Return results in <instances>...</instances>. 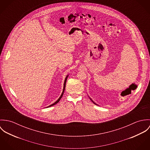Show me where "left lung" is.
Listing matches in <instances>:
<instances>
[{
  "label": "left lung",
  "instance_id": "8db88e82",
  "mask_svg": "<svg viewBox=\"0 0 150 150\" xmlns=\"http://www.w3.org/2000/svg\"><path fill=\"white\" fill-rule=\"evenodd\" d=\"M90 99H91V101H92V102H93L94 104H95L96 105H97V104H96V103H95V102H93V100H92L91 98H90Z\"/></svg>",
  "mask_w": 150,
  "mask_h": 150
}]
</instances>
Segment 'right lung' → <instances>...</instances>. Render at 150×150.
I'll return each mask as SVG.
<instances>
[{"label": "right lung", "mask_w": 150, "mask_h": 150, "mask_svg": "<svg viewBox=\"0 0 150 150\" xmlns=\"http://www.w3.org/2000/svg\"><path fill=\"white\" fill-rule=\"evenodd\" d=\"M68 76H69V74L66 77V78H65V80H64V89H63V91H62V94H61V95L60 96V97L59 98V99L55 102V103H54L53 104H52V105H50L49 106H48V107H51V106H54V105H56L57 103H58L59 102V100H61V99L62 98V96H63V95H64V89H65V86H66V81H67V77H68Z\"/></svg>", "instance_id": "right-lung-1"}]
</instances>
